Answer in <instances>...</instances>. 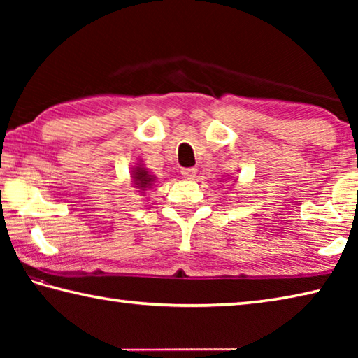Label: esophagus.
Wrapping results in <instances>:
<instances>
[{
    "label": "esophagus",
    "instance_id": "obj_1",
    "mask_svg": "<svg viewBox=\"0 0 358 358\" xmlns=\"http://www.w3.org/2000/svg\"><path fill=\"white\" fill-rule=\"evenodd\" d=\"M181 173H183V177L186 180H194V178H196V175H197V169L187 167V169H183V171H181Z\"/></svg>",
    "mask_w": 358,
    "mask_h": 358
}]
</instances>
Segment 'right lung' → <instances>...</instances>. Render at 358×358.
Instances as JSON below:
<instances>
[{"mask_svg":"<svg viewBox=\"0 0 358 358\" xmlns=\"http://www.w3.org/2000/svg\"><path fill=\"white\" fill-rule=\"evenodd\" d=\"M131 175V187H134L136 192L141 194V196H145V192L148 189H153L157 183V177L150 172V169L145 167L143 161H137L134 166L131 167L129 171Z\"/></svg>","mask_w":358,"mask_h":358,"instance_id":"1","label":"right lung"}]
</instances>
